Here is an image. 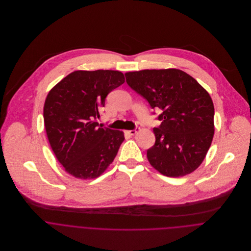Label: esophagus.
Listing matches in <instances>:
<instances>
[{
    "label": "esophagus",
    "instance_id": "obj_1",
    "mask_svg": "<svg viewBox=\"0 0 251 251\" xmlns=\"http://www.w3.org/2000/svg\"><path fill=\"white\" fill-rule=\"evenodd\" d=\"M139 131V128H135V129H132V130H126V132L129 135H134L135 133H137Z\"/></svg>",
    "mask_w": 251,
    "mask_h": 251
}]
</instances>
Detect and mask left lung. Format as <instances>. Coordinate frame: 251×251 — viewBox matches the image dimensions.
<instances>
[{
  "instance_id": "left-lung-1",
  "label": "left lung",
  "mask_w": 251,
  "mask_h": 251,
  "mask_svg": "<svg viewBox=\"0 0 251 251\" xmlns=\"http://www.w3.org/2000/svg\"><path fill=\"white\" fill-rule=\"evenodd\" d=\"M128 86L151 108H160L153 128L155 143L147 151L150 164L160 174L178 178L203 162L215 134V107L210 94L178 69L125 73Z\"/></svg>"
}]
</instances>
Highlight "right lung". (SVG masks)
I'll list each match as a JSON object with an SVG mask.
<instances>
[{"instance_id": "obj_1", "label": "right lung", "mask_w": 251, "mask_h": 251, "mask_svg": "<svg viewBox=\"0 0 251 251\" xmlns=\"http://www.w3.org/2000/svg\"><path fill=\"white\" fill-rule=\"evenodd\" d=\"M125 83L118 71H76L48 93L43 120L51 149L66 172L96 179L113 162L124 132L99 126L108 94Z\"/></svg>"}]
</instances>
